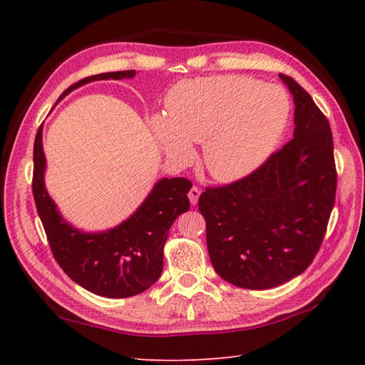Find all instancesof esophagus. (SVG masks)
<instances>
[{
  "instance_id": "obj_1",
  "label": "esophagus",
  "mask_w": 365,
  "mask_h": 365,
  "mask_svg": "<svg viewBox=\"0 0 365 365\" xmlns=\"http://www.w3.org/2000/svg\"><path fill=\"white\" fill-rule=\"evenodd\" d=\"M199 196H200V190H199L197 187H191V190H190V192H188V197H190L192 205L197 204Z\"/></svg>"
}]
</instances>
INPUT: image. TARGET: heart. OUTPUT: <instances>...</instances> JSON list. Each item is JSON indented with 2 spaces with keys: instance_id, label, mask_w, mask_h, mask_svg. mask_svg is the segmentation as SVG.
<instances>
[{
  "instance_id": "b5f03b06",
  "label": "heart",
  "mask_w": 365,
  "mask_h": 365,
  "mask_svg": "<svg viewBox=\"0 0 365 365\" xmlns=\"http://www.w3.org/2000/svg\"><path fill=\"white\" fill-rule=\"evenodd\" d=\"M168 119L155 131L177 163L192 157L190 143H204L202 161L212 177L234 182L257 169L274 150L290 114L285 91L240 75L202 76L178 83L166 98Z\"/></svg>"
}]
</instances>
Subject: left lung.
Returning a JSON list of instances; mask_svg holds the SVG:
<instances>
[{"instance_id":"1","label":"left lung","mask_w":365,"mask_h":365,"mask_svg":"<svg viewBox=\"0 0 365 365\" xmlns=\"http://www.w3.org/2000/svg\"><path fill=\"white\" fill-rule=\"evenodd\" d=\"M279 76L294 100L293 139L246 177L207 187L197 204L215 271L251 290L273 289L307 269L336 204L327 115L292 76Z\"/></svg>"}]
</instances>
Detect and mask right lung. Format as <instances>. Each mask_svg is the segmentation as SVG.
I'll use <instances>...</instances> for the list:
<instances>
[{"label": "right lung", "instance_id": "add662e5", "mask_svg": "<svg viewBox=\"0 0 365 365\" xmlns=\"http://www.w3.org/2000/svg\"><path fill=\"white\" fill-rule=\"evenodd\" d=\"M135 75L136 71H122L86 76L67 88L59 100L91 81L131 78ZM33 160V196L38 218L54 260L73 282L100 297L128 298L158 281L169 229L178 215L190 210L188 178H163L136 213L120 226L102 234H83L61 218L43 187L42 125L36 135Z\"/></svg>", "mask_w": 365, "mask_h": 365}]
</instances>
